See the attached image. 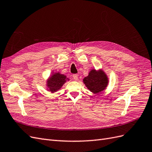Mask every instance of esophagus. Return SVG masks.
I'll use <instances>...</instances> for the list:
<instances>
[{"label":"esophagus","mask_w":152,"mask_h":152,"mask_svg":"<svg viewBox=\"0 0 152 152\" xmlns=\"http://www.w3.org/2000/svg\"><path fill=\"white\" fill-rule=\"evenodd\" d=\"M72 77L73 78V79L77 80L78 79V77H79V75H78V74H73Z\"/></svg>","instance_id":"esophagus-1"}]
</instances>
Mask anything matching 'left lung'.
Segmentation results:
<instances>
[{
    "mask_svg": "<svg viewBox=\"0 0 152 152\" xmlns=\"http://www.w3.org/2000/svg\"><path fill=\"white\" fill-rule=\"evenodd\" d=\"M83 82L91 92L97 94L107 88L109 81L103 70L92 69L89 72V75L84 77Z\"/></svg>",
    "mask_w": 152,
    "mask_h": 152,
    "instance_id": "8db88e82",
    "label": "left lung"
}]
</instances>
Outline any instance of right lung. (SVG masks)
Listing matches in <instances>:
<instances>
[{"instance_id":"obj_1","label":"right lung","mask_w":152,"mask_h":152,"mask_svg":"<svg viewBox=\"0 0 152 152\" xmlns=\"http://www.w3.org/2000/svg\"><path fill=\"white\" fill-rule=\"evenodd\" d=\"M69 80L70 79L64 74H61L59 72H53L52 75L47 80V89L52 93H54L60 89L66 80Z\"/></svg>"}]
</instances>
